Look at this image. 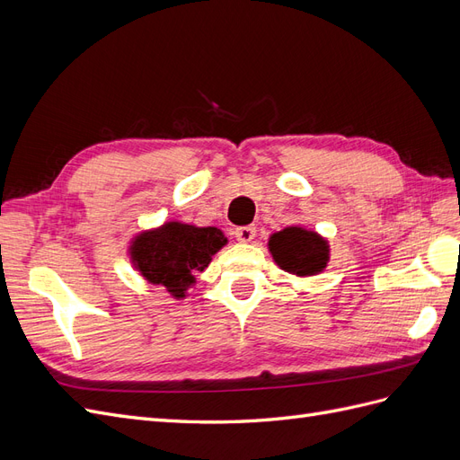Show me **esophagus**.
Returning <instances> with one entry per match:
<instances>
[{"instance_id": "1", "label": "esophagus", "mask_w": 460, "mask_h": 460, "mask_svg": "<svg viewBox=\"0 0 460 460\" xmlns=\"http://www.w3.org/2000/svg\"><path fill=\"white\" fill-rule=\"evenodd\" d=\"M255 234H257L255 226H240V228H235V232H234L235 240L242 242V243L252 242L255 238Z\"/></svg>"}]
</instances>
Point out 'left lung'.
Masks as SVG:
<instances>
[{
    "label": "left lung",
    "mask_w": 460,
    "mask_h": 460,
    "mask_svg": "<svg viewBox=\"0 0 460 460\" xmlns=\"http://www.w3.org/2000/svg\"><path fill=\"white\" fill-rule=\"evenodd\" d=\"M269 252L282 270L296 276L320 274L330 261V245L318 232L288 226L269 238Z\"/></svg>",
    "instance_id": "left-lung-1"
}]
</instances>
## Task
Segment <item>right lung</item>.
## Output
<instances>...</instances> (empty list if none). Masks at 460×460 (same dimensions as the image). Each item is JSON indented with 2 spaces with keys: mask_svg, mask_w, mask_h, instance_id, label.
Returning a JSON list of instances; mask_svg holds the SVG:
<instances>
[{
  "mask_svg": "<svg viewBox=\"0 0 460 460\" xmlns=\"http://www.w3.org/2000/svg\"><path fill=\"white\" fill-rule=\"evenodd\" d=\"M228 243L215 226H193L171 220L134 235L128 255L134 269L153 286H164L174 299H184L213 255Z\"/></svg>",
  "mask_w": 460,
  "mask_h": 460,
  "instance_id": "right-lung-1",
  "label": "right lung"
}]
</instances>
